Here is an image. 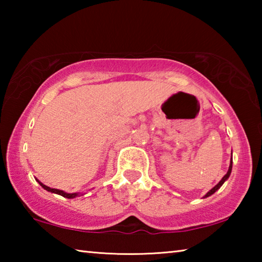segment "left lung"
Here are the masks:
<instances>
[{
  "label": "left lung",
  "instance_id": "8db88e82",
  "mask_svg": "<svg viewBox=\"0 0 262 262\" xmlns=\"http://www.w3.org/2000/svg\"><path fill=\"white\" fill-rule=\"evenodd\" d=\"M231 170H232V157H231V161H230V166H229V170H228V172H227V174H225V176L223 177V178L221 179L220 183L217 184V185L215 186V187H212V188L209 190V192H208V193H207L203 198H208V196H210V195H211V194H214L217 189H220V188H221V186L224 184V181L229 178L230 174H231Z\"/></svg>",
  "mask_w": 262,
  "mask_h": 262
}]
</instances>
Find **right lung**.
Returning <instances> with one entry per match:
<instances>
[{"label": "right lung", "instance_id": "add662e5", "mask_svg": "<svg viewBox=\"0 0 262 262\" xmlns=\"http://www.w3.org/2000/svg\"><path fill=\"white\" fill-rule=\"evenodd\" d=\"M37 181H38L39 184H40V186H41V187H42L43 189L48 190V192H52V193L59 194V195H61V196L67 198V199H74V198L78 196V193H66V192H63V190H60V189H55V188H51V187H48V186L43 185V184H42V183H40V181H39V180H37Z\"/></svg>", "mask_w": 262, "mask_h": 262}]
</instances>
